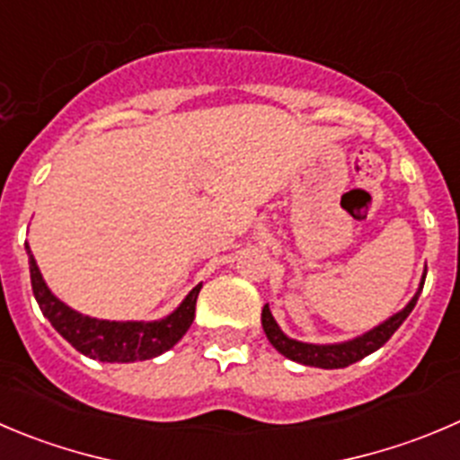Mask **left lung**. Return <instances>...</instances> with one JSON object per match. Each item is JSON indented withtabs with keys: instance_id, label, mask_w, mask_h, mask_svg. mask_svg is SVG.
I'll return each mask as SVG.
<instances>
[{
	"instance_id": "1",
	"label": "left lung",
	"mask_w": 460,
	"mask_h": 460,
	"mask_svg": "<svg viewBox=\"0 0 460 460\" xmlns=\"http://www.w3.org/2000/svg\"><path fill=\"white\" fill-rule=\"evenodd\" d=\"M422 284H420V288H418V293L413 296V300H411V303L406 305L400 314H395V316L388 318L386 323H382L379 327L370 330L368 334L358 336V339H352V341H345V343L312 345V343H300V341L288 339V336L282 334V330L278 327V323H275L269 305L261 309V325H264V332H266V336H269L270 343H273V348L278 349L279 354H284L287 358H291V361H298V364H303V366H314V368H327V370L345 368V366L354 364V361H358V358L368 357L370 352H375V349L382 348V345L386 343L393 334H395L397 327H400L402 323L406 321V316L413 312L415 303H418L420 291H422Z\"/></svg>"
}]
</instances>
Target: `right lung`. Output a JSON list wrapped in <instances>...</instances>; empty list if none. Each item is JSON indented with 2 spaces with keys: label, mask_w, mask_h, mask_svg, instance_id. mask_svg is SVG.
Returning a JSON list of instances; mask_svg holds the SVG:
<instances>
[{
  "label": "right lung",
  "mask_w": 460,
  "mask_h": 460,
  "mask_svg": "<svg viewBox=\"0 0 460 460\" xmlns=\"http://www.w3.org/2000/svg\"><path fill=\"white\" fill-rule=\"evenodd\" d=\"M29 269H31V287L40 305L42 314L49 318L51 325L56 327L65 341L74 345L81 354L99 361H119V364H130V361H144L157 354L167 352L169 348L178 343L194 323L196 298H199L200 284L190 291L181 307L172 316L153 323H117V321H96V318L83 316L74 312L67 305L60 303L54 293L47 288L42 279L40 269L31 255L29 246Z\"/></svg>",
  "instance_id": "right-lung-1"
}]
</instances>
